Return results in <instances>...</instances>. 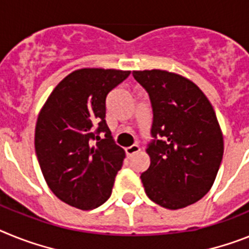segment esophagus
Wrapping results in <instances>:
<instances>
[{"mask_svg": "<svg viewBox=\"0 0 249 249\" xmlns=\"http://www.w3.org/2000/svg\"><path fill=\"white\" fill-rule=\"evenodd\" d=\"M139 150H140V148H139V145H137V144H134V145L125 148V153H126L127 157H131V155H134Z\"/></svg>", "mask_w": 249, "mask_h": 249, "instance_id": "1", "label": "esophagus"}]
</instances>
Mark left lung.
Masks as SVG:
<instances>
[{
    "instance_id": "1",
    "label": "left lung",
    "mask_w": 249,
    "mask_h": 249,
    "mask_svg": "<svg viewBox=\"0 0 249 249\" xmlns=\"http://www.w3.org/2000/svg\"><path fill=\"white\" fill-rule=\"evenodd\" d=\"M153 109L146 153L150 165L140 178L146 196L166 209L202 199L223 158V135L212 104L193 81L165 70L133 71Z\"/></svg>"
}]
</instances>
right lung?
<instances>
[{"instance_id": "obj_1", "label": "right lung", "mask_w": 249, "mask_h": 249, "mask_svg": "<svg viewBox=\"0 0 249 249\" xmlns=\"http://www.w3.org/2000/svg\"><path fill=\"white\" fill-rule=\"evenodd\" d=\"M129 75L114 69L73 71L57 84L38 114L35 150L41 172L51 192L71 207L91 211L111 196L125 151L105 122V101Z\"/></svg>"}]
</instances>
